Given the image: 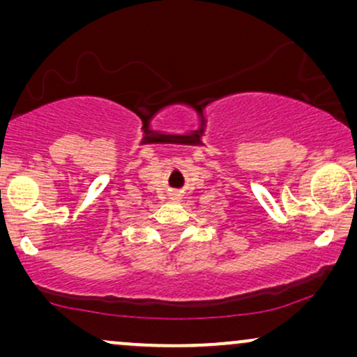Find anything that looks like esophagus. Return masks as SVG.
Returning a JSON list of instances; mask_svg holds the SVG:
<instances>
[{
  "instance_id": "1",
  "label": "esophagus",
  "mask_w": 357,
  "mask_h": 357,
  "mask_svg": "<svg viewBox=\"0 0 357 357\" xmlns=\"http://www.w3.org/2000/svg\"><path fill=\"white\" fill-rule=\"evenodd\" d=\"M180 197H182V195H180V193H177V192L170 193V199H177V202H178V199H180Z\"/></svg>"
}]
</instances>
